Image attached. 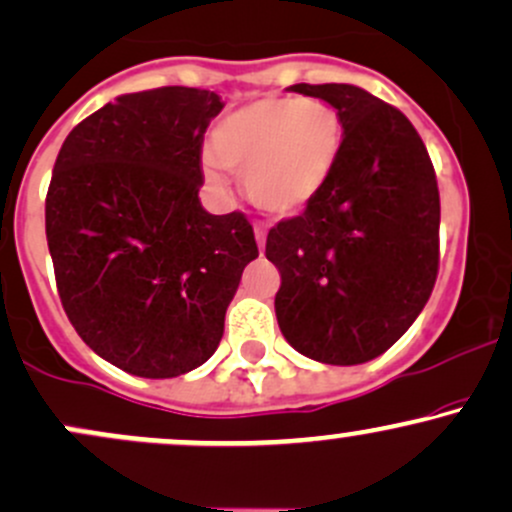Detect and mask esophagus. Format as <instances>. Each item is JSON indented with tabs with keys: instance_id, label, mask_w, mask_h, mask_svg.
Listing matches in <instances>:
<instances>
[{
	"instance_id": "esophagus-1",
	"label": "esophagus",
	"mask_w": 512,
	"mask_h": 512,
	"mask_svg": "<svg viewBox=\"0 0 512 512\" xmlns=\"http://www.w3.org/2000/svg\"><path fill=\"white\" fill-rule=\"evenodd\" d=\"M255 236H257V248L264 250V245H267V233H264L262 226H255Z\"/></svg>"
}]
</instances>
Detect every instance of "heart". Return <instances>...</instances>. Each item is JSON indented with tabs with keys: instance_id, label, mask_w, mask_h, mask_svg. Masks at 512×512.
I'll list each match as a JSON object with an SVG mask.
<instances>
[{
	"instance_id": "obj_1",
	"label": "heart",
	"mask_w": 512,
	"mask_h": 512,
	"mask_svg": "<svg viewBox=\"0 0 512 512\" xmlns=\"http://www.w3.org/2000/svg\"><path fill=\"white\" fill-rule=\"evenodd\" d=\"M344 115L322 98L272 96L226 115L211 132L204 178L226 190L223 168L245 175L255 207L293 216L308 207L332 178L344 146Z\"/></svg>"
}]
</instances>
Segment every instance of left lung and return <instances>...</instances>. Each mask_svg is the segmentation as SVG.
<instances>
[{
    "mask_svg": "<svg viewBox=\"0 0 512 512\" xmlns=\"http://www.w3.org/2000/svg\"><path fill=\"white\" fill-rule=\"evenodd\" d=\"M289 91L342 110L344 146L301 216L267 236L279 269L274 310L293 349L330 366L385 354L419 317L438 276L436 170L414 125L351 84Z\"/></svg>",
    "mask_w": 512,
    "mask_h": 512,
    "instance_id": "8db88e82",
    "label": "left lung"
}]
</instances>
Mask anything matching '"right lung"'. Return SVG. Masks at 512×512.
<instances>
[{"label":"right lung","instance_id":"obj_1","mask_svg":"<svg viewBox=\"0 0 512 512\" xmlns=\"http://www.w3.org/2000/svg\"><path fill=\"white\" fill-rule=\"evenodd\" d=\"M214 91L127 93L64 139L45 197V233L64 313L79 337L139 378L202 366L223 337L255 233L240 211L199 204Z\"/></svg>","mask_w":512,"mask_h":512}]
</instances>
